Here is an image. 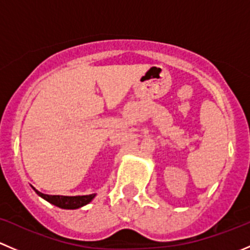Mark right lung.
I'll use <instances>...</instances> for the list:
<instances>
[{
  "label": "right lung",
  "instance_id": "1",
  "mask_svg": "<svg viewBox=\"0 0 250 250\" xmlns=\"http://www.w3.org/2000/svg\"><path fill=\"white\" fill-rule=\"evenodd\" d=\"M37 195H40L41 197H43L44 200H47L48 202H50L51 205L56 206V207L63 208V209H77V208H81L83 206L87 205L89 202H91V200L96 196V194L91 195H84V196H60V195H45L40 192L38 190H36L33 188Z\"/></svg>",
  "mask_w": 250,
  "mask_h": 250
}]
</instances>
